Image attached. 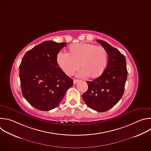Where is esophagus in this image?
<instances>
[{
  "instance_id": "obj_1",
  "label": "esophagus",
  "mask_w": 151,
  "mask_h": 151,
  "mask_svg": "<svg viewBox=\"0 0 151 151\" xmlns=\"http://www.w3.org/2000/svg\"><path fill=\"white\" fill-rule=\"evenodd\" d=\"M79 81V80H78V79H73V83L76 84Z\"/></svg>"
}]
</instances>
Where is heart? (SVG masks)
<instances>
[{"label":"heart","mask_w":151,"mask_h":151,"mask_svg":"<svg viewBox=\"0 0 151 151\" xmlns=\"http://www.w3.org/2000/svg\"><path fill=\"white\" fill-rule=\"evenodd\" d=\"M57 63L68 76L72 75L79 68V75L96 78L101 76L106 69L108 55L104 48L87 42L72 45L67 54L57 55Z\"/></svg>","instance_id":"b5f03b06"}]
</instances>
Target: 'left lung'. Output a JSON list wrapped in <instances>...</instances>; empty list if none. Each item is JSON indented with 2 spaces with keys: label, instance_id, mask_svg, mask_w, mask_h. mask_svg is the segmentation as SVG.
I'll list each match as a JSON object with an SVG mask.
<instances>
[{
  "label": "left lung",
  "instance_id": "obj_1",
  "mask_svg": "<svg viewBox=\"0 0 151 151\" xmlns=\"http://www.w3.org/2000/svg\"><path fill=\"white\" fill-rule=\"evenodd\" d=\"M96 40L106 49L108 62L100 76L87 81L88 88L82 98L90 108L102 112L112 108L122 98L128 72L125 57L119 51L105 41Z\"/></svg>",
  "mask_w": 151,
  "mask_h": 151
}]
</instances>
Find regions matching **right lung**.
Instances as JSON below:
<instances>
[{"label":"right lung","instance_id":"add662e5","mask_svg":"<svg viewBox=\"0 0 151 151\" xmlns=\"http://www.w3.org/2000/svg\"><path fill=\"white\" fill-rule=\"evenodd\" d=\"M67 43L42 42L23 57L19 65V79L23 97L36 109L48 111L59 104L73 79L58 66L59 51Z\"/></svg>","mask_w":151,"mask_h":151}]
</instances>
